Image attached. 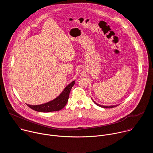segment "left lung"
Masks as SVG:
<instances>
[{"label": "left lung", "mask_w": 153, "mask_h": 153, "mask_svg": "<svg viewBox=\"0 0 153 153\" xmlns=\"http://www.w3.org/2000/svg\"><path fill=\"white\" fill-rule=\"evenodd\" d=\"M93 100V99H92ZM93 102H94V103L96 104V105H97V106H100V107H102V108H113V107H116V106H117V105H109V106H106V105H99V104H98V103H97L96 102H94V100H93Z\"/></svg>", "instance_id": "obj_1"}]
</instances>
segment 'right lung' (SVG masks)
<instances>
[{"label": "right lung", "mask_w": 153, "mask_h": 153, "mask_svg": "<svg viewBox=\"0 0 153 153\" xmlns=\"http://www.w3.org/2000/svg\"><path fill=\"white\" fill-rule=\"evenodd\" d=\"M74 83L75 80L72 81L65 87L62 92L56 98L48 102L37 105H31L29 104L27 105L30 108L33 109V110L38 112L48 113L59 111L66 105L68 100L70 91Z\"/></svg>", "instance_id": "right-lung-1"}]
</instances>
